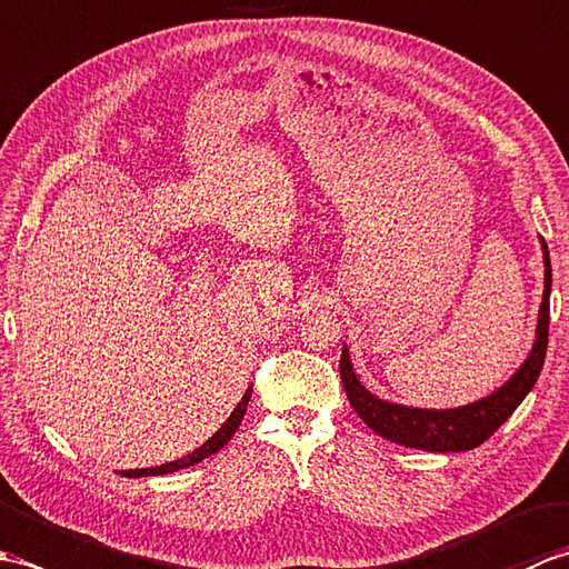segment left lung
Wrapping results in <instances>:
<instances>
[{
    "label": "left lung",
    "mask_w": 569,
    "mask_h": 569,
    "mask_svg": "<svg viewBox=\"0 0 569 569\" xmlns=\"http://www.w3.org/2000/svg\"><path fill=\"white\" fill-rule=\"evenodd\" d=\"M542 251H546V293H542V306L538 316V340L533 345V352L528 355L526 365L513 373L509 383L501 386V389L497 393H491L489 398H481L477 403L452 410H422L386 403L381 398L371 396L365 386L359 383L345 347L340 357V377L349 403H352L359 418L365 420L373 432L381 435V438L428 452L475 450L477 445L489 440L491 435L511 418L513 410L521 406L528 391L533 389L540 377L542 361H546L552 286L550 253L546 241H542Z\"/></svg>",
    "instance_id": "1"
}]
</instances>
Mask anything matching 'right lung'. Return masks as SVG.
<instances>
[{
	"instance_id": "add662e5",
	"label": "right lung",
	"mask_w": 569,
	"mask_h": 569,
	"mask_svg": "<svg viewBox=\"0 0 569 569\" xmlns=\"http://www.w3.org/2000/svg\"><path fill=\"white\" fill-rule=\"evenodd\" d=\"M249 398H251V391H247L244 393V398H241L239 401V406L232 410V416L227 418V422L224 426L217 430L212 438L204 442L200 450H196L192 455H188V457H183V459H176V462H168V465H161V467H151V469H129L127 471V477H149V475H168V471H178V469H183V467H190V465H198V462H202L204 457H210V455H214L217 450H222V447L232 440V435L237 432V428H239V422H241V418H244V413H247V403H249Z\"/></svg>"
}]
</instances>
